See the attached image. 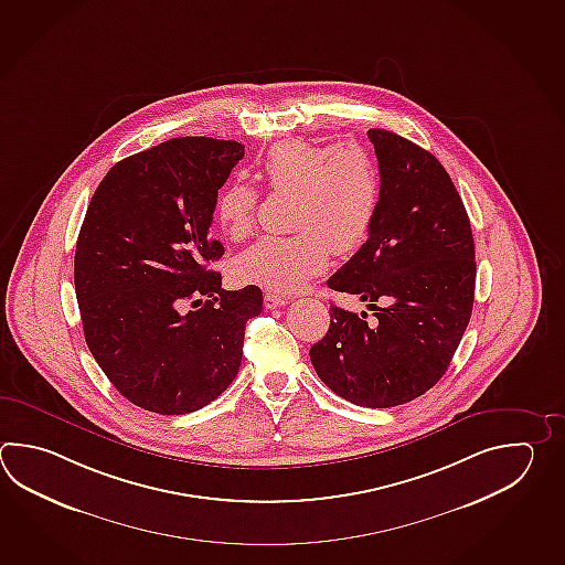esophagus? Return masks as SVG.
Returning a JSON list of instances; mask_svg holds the SVG:
<instances>
[{"label": "esophagus", "instance_id": "34e87169", "mask_svg": "<svg viewBox=\"0 0 565 565\" xmlns=\"http://www.w3.org/2000/svg\"><path fill=\"white\" fill-rule=\"evenodd\" d=\"M286 303H288V298L277 296L274 291H267L264 296V306L267 310H276V308H281V306H286Z\"/></svg>", "mask_w": 565, "mask_h": 565}]
</instances>
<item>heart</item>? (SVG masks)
<instances>
[{"mask_svg": "<svg viewBox=\"0 0 565 565\" xmlns=\"http://www.w3.org/2000/svg\"><path fill=\"white\" fill-rule=\"evenodd\" d=\"M259 177L277 195H294L288 237H262L233 262L243 284L289 294L322 274L332 254H352L376 220L381 173L358 145L284 140L267 150ZM257 191L243 181L221 189L215 213L225 233L239 239L254 227Z\"/></svg>", "mask_w": 565, "mask_h": 565, "instance_id": "heart-1", "label": "heart"}]
</instances>
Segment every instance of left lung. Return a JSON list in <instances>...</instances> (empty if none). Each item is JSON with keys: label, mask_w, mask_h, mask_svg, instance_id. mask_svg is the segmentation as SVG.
<instances>
[{"label": "left lung", "mask_w": 565, "mask_h": 565, "mask_svg": "<svg viewBox=\"0 0 565 565\" xmlns=\"http://www.w3.org/2000/svg\"><path fill=\"white\" fill-rule=\"evenodd\" d=\"M381 205L366 243L328 286L369 301L330 308V328L310 360L323 384L350 403L388 408L430 391L471 320L475 243L462 199L435 154L391 130L370 128Z\"/></svg>", "instance_id": "1"}]
</instances>
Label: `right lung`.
Segmentation results:
<instances>
[{
  "label": "right lung",
  "mask_w": 565,
  "mask_h": 565,
  "mask_svg": "<svg viewBox=\"0 0 565 565\" xmlns=\"http://www.w3.org/2000/svg\"><path fill=\"white\" fill-rule=\"evenodd\" d=\"M243 154L237 140H164L116 162L82 223L74 286L86 344L116 391L150 413L215 401L264 308L257 286L227 291L209 269L225 252L209 235L217 193ZM186 300L202 306L183 312Z\"/></svg>",
  "instance_id": "add662e5"
}]
</instances>
